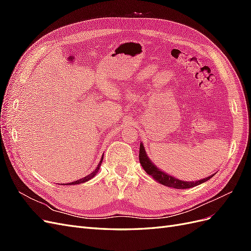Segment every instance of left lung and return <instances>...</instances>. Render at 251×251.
Here are the masks:
<instances>
[{
    "label": "left lung",
    "mask_w": 251,
    "mask_h": 251,
    "mask_svg": "<svg viewBox=\"0 0 251 251\" xmlns=\"http://www.w3.org/2000/svg\"><path fill=\"white\" fill-rule=\"evenodd\" d=\"M139 161L140 164L143 168V170L147 172V174L151 175L157 182L161 183L168 187H173V188H179V189H183V188H191L194 186L199 185L203 182L208 181L211 177H214V175L211 176L204 178L202 180H198V181H182L179 180L177 178H175L173 176H170L169 174H165L164 172H162L161 170H159L155 164H153L150 160V158L148 157L146 150H144V147L142 146V143H140V149H139Z\"/></svg>",
    "instance_id": "left-lung-1"
}]
</instances>
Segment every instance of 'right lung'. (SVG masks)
I'll list each match as a JSON object with an SVG mask.
<instances>
[{
	"label": "right lung",
	"instance_id": "obj_1",
	"mask_svg": "<svg viewBox=\"0 0 251 251\" xmlns=\"http://www.w3.org/2000/svg\"><path fill=\"white\" fill-rule=\"evenodd\" d=\"M102 158H103V156H102ZM102 158L100 159V163H98V165H97V168L95 169V171H93L92 173H91L90 175H88V176H86V177H83V178H81V179H79V180H76V181H74V182H71V183H69L68 185L80 184V183H83V182H87V181H89V180L92 179V178L95 176V175L98 173V170H100V168L101 162H102Z\"/></svg>",
	"mask_w": 251,
	"mask_h": 251
}]
</instances>
